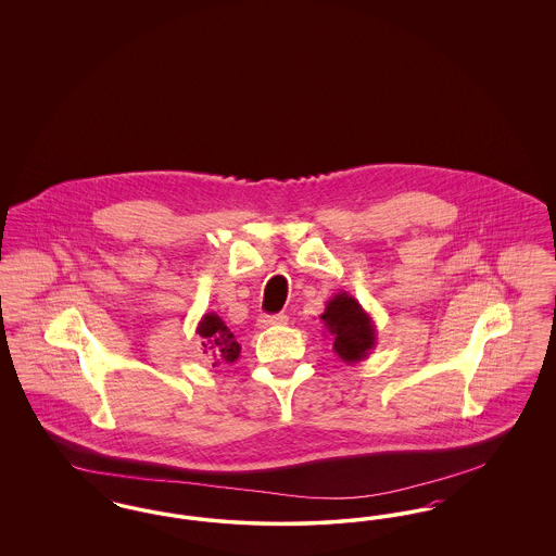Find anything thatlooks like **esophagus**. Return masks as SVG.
Segmentation results:
<instances>
[{
    "label": "esophagus",
    "instance_id": "esophagus-1",
    "mask_svg": "<svg viewBox=\"0 0 556 556\" xmlns=\"http://www.w3.org/2000/svg\"><path fill=\"white\" fill-rule=\"evenodd\" d=\"M288 317L286 315H266V317L258 318V327H275V325H286Z\"/></svg>",
    "mask_w": 556,
    "mask_h": 556
}]
</instances>
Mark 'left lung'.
Segmentation results:
<instances>
[{
	"mask_svg": "<svg viewBox=\"0 0 556 556\" xmlns=\"http://www.w3.org/2000/svg\"><path fill=\"white\" fill-rule=\"evenodd\" d=\"M329 336L333 338V352L345 365L365 361L377 344V329L369 313L348 291L336 293L320 315Z\"/></svg>",
	"mask_w": 556,
	"mask_h": 556,
	"instance_id": "1",
	"label": "left lung"
}]
</instances>
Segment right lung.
I'll use <instances>...</instances> for the list:
<instances>
[{
  "label": "right lung",
  "instance_id": "1",
  "mask_svg": "<svg viewBox=\"0 0 556 556\" xmlns=\"http://www.w3.org/2000/svg\"><path fill=\"white\" fill-rule=\"evenodd\" d=\"M195 333L202 338V361L211 367H225L239 358L241 345L231 329L216 313H206L200 318Z\"/></svg>",
  "mask_w": 556,
  "mask_h": 556
}]
</instances>
